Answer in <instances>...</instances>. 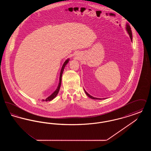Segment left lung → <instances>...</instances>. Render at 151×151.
Segmentation results:
<instances>
[{
  "instance_id": "8db88e82",
  "label": "left lung",
  "mask_w": 151,
  "mask_h": 151,
  "mask_svg": "<svg viewBox=\"0 0 151 151\" xmlns=\"http://www.w3.org/2000/svg\"><path fill=\"white\" fill-rule=\"evenodd\" d=\"M126 29H127V32H128V33H129V37H130V38H131V41H132V32H131V28H130V27H129V24H127V25H126ZM84 91H85V92H86V95H87V96H88L89 97L91 98L92 99H94V100H101V99L95 98V97H92V96H91L90 94H89L88 93L86 92V91L85 90H84Z\"/></svg>"
}]
</instances>
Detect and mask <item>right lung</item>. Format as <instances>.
<instances>
[{"mask_svg": "<svg viewBox=\"0 0 151 151\" xmlns=\"http://www.w3.org/2000/svg\"><path fill=\"white\" fill-rule=\"evenodd\" d=\"M68 60L69 59H67L66 60L65 62V63H63V66L62 67V69H61V71H60V78H59V85L58 86L57 89L55 90V91L51 95H50L49 97H48L46 100H43V101H50L52 100V99H54L57 96L58 93L59 92V89H60V87L61 86V81H62V73L64 71V68H65V65L67 64V63L68 62Z\"/></svg>", "mask_w": 151, "mask_h": 151, "instance_id": "1", "label": "right lung"}]
</instances>
